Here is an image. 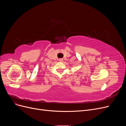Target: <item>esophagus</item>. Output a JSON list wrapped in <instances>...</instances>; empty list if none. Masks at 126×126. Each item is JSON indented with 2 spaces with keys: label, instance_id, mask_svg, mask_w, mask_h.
<instances>
[{
  "label": "esophagus",
  "instance_id": "esophagus-1",
  "mask_svg": "<svg viewBox=\"0 0 126 126\" xmlns=\"http://www.w3.org/2000/svg\"><path fill=\"white\" fill-rule=\"evenodd\" d=\"M59 61L60 62H63V58H60V59H59Z\"/></svg>",
  "mask_w": 126,
  "mask_h": 126
}]
</instances>
